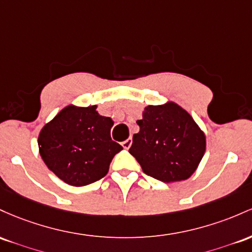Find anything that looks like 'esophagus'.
<instances>
[{"label": "esophagus", "instance_id": "1", "mask_svg": "<svg viewBox=\"0 0 252 252\" xmlns=\"http://www.w3.org/2000/svg\"><path fill=\"white\" fill-rule=\"evenodd\" d=\"M121 145H123L124 149H129V148H131L132 138H128V139H126L125 141H123V144H121Z\"/></svg>", "mask_w": 252, "mask_h": 252}]
</instances>
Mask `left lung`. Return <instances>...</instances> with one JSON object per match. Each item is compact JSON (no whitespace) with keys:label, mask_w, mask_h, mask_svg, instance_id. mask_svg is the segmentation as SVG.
<instances>
[{"label":"left lung","mask_w":252,"mask_h":252,"mask_svg":"<svg viewBox=\"0 0 252 252\" xmlns=\"http://www.w3.org/2000/svg\"><path fill=\"white\" fill-rule=\"evenodd\" d=\"M129 154L149 176L170 183L187 180L201 162L206 135L190 114L175 102L148 106L138 120Z\"/></svg>","instance_id":"left-lung-1"}]
</instances>
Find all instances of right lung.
<instances>
[{"label": "right lung", "mask_w": 252, "mask_h": 252, "mask_svg": "<svg viewBox=\"0 0 252 252\" xmlns=\"http://www.w3.org/2000/svg\"><path fill=\"white\" fill-rule=\"evenodd\" d=\"M97 106L70 104L42 127L38 145L47 168L73 187L90 185L108 172L113 157L123 146L112 140L113 120Z\"/></svg>", "instance_id": "add662e5"}]
</instances>
